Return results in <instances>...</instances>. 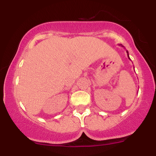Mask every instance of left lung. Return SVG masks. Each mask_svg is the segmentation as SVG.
<instances>
[{
  "label": "left lung",
  "instance_id": "left-lung-1",
  "mask_svg": "<svg viewBox=\"0 0 156 156\" xmlns=\"http://www.w3.org/2000/svg\"><path fill=\"white\" fill-rule=\"evenodd\" d=\"M119 45H122V44H119ZM122 47H123V46H122ZM126 53H127V54H128V58H129V59H130V57H129V54H128V51H126Z\"/></svg>",
  "mask_w": 156,
  "mask_h": 156
}]
</instances>
